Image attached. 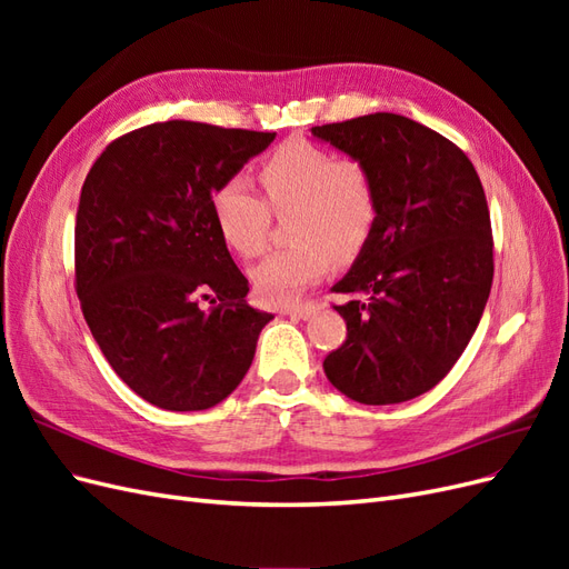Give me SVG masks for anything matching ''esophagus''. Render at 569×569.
Segmentation results:
<instances>
[{
  "instance_id": "34e87169",
  "label": "esophagus",
  "mask_w": 569,
  "mask_h": 569,
  "mask_svg": "<svg viewBox=\"0 0 569 569\" xmlns=\"http://www.w3.org/2000/svg\"><path fill=\"white\" fill-rule=\"evenodd\" d=\"M284 316H295V318H301V320H308L313 318L318 313V306L316 303H297V306H284L282 308Z\"/></svg>"
}]
</instances>
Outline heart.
Returning <instances> with one entry per match:
<instances>
[{
	"mask_svg": "<svg viewBox=\"0 0 569 569\" xmlns=\"http://www.w3.org/2000/svg\"><path fill=\"white\" fill-rule=\"evenodd\" d=\"M272 211L289 213L295 244L268 253L251 268L258 297L289 303L322 280L332 266L366 247L377 220V192L368 168L303 140H289L258 168ZM261 194L244 180L222 182L211 199L216 228L234 253L253 258L263 251L270 211Z\"/></svg>",
	"mask_w": 569,
	"mask_h": 569,
	"instance_id": "obj_1",
	"label": "heart"
}]
</instances>
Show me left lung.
I'll use <instances>...</instances> for the list:
<instances>
[{
  "label": "left lung",
  "mask_w": 569,
  "mask_h": 569,
  "mask_svg": "<svg viewBox=\"0 0 569 569\" xmlns=\"http://www.w3.org/2000/svg\"><path fill=\"white\" fill-rule=\"evenodd\" d=\"M368 168L377 220L332 287L347 341L325 375L349 399L389 406L437 387L468 347L491 291L493 239L470 159L439 132L396 113L311 128Z\"/></svg>",
  "instance_id": "obj_1"
}]
</instances>
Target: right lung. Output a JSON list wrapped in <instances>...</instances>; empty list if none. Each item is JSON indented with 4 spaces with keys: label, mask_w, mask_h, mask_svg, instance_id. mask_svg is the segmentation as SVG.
<instances>
[{
    "label": "right lung",
    "mask_w": 569,
    "mask_h": 569,
    "mask_svg": "<svg viewBox=\"0 0 569 569\" xmlns=\"http://www.w3.org/2000/svg\"><path fill=\"white\" fill-rule=\"evenodd\" d=\"M272 140L166 120L118 137L84 178L76 218L82 316L120 380L163 410L228 399L274 318L247 303L249 280L211 209L216 189Z\"/></svg>",
    "instance_id": "add662e5"
}]
</instances>
